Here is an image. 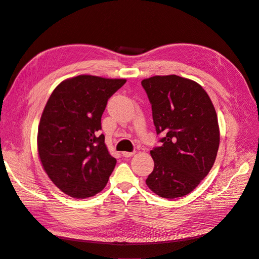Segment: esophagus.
I'll list each match as a JSON object with an SVG mask.
<instances>
[{
	"label": "esophagus",
	"instance_id": "1",
	"mask_svg": "<svg viewBox=\"0 0 259 259\" xmlns=\"http://www.w3.org/2000/svg\"><path fill=\"white\" fill-rule=\"evenodd\" d=\"M121 154H122V156H124V157H130V156H132L134 154V152H127V151H125V152H122Z\"/></svg>",
	"mask_w": 259,
	"mask_h": 259
}]
</instances>
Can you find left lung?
Instances as JSON below:
<instances>
[{
	"instance_id": "8db88e82",
	"label": "left lung",
	"mask_w": 259,
	"mask_h": 259,
	"mask_svg": "<svg viewBox=\"0 0 259 259\" xmlns=\"http://www.w3.org/2000/svg\"><path fill=\"white\" fill-rule=\"evenodd\" d=\"M152 107L160 147L150 154L154 169L146 184L160 197H182L210 172L219 151L220 128L208 93L196 81L179 75L142 80Z\"/></svg>"
}]
</instances>
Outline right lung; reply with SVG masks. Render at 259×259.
<instances>
[{
  "label": "right lung",
  "instance_id": "right-lung-1",
  "mask_svg": "<svg viewBox=\"0 0 259 259\" xmlns=\"http://www.w3.org/2000/svg\"><path fill=\"white\" fill-rule=\"evenodd\" d=\"M122 78L78 75L53 90L40 116L37 151L43 168L62 192L87 198L101 192L116 159L105 145L101 118Z\"/></svg>",
  "mask_w": 259,
  "mask_h": 259
}]
</instances>
